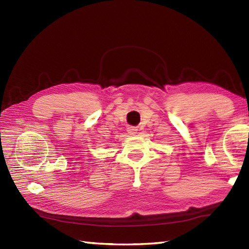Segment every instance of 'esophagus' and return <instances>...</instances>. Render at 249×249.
<instances>
[{
  "mask_svg": "<svg viewBox=\"0 0 249 249\" xmlns=\"http://www.w3.org/2000/svg\"><path fill=\"white\" fill-rule=\"evenodd\" d=\"M127 131H128V134H130V135L137 134V129H136L135 127H128V128H127Z\"/></svg>",
  "mask_w": 249,
  "mask_h": 249,
  "instance_id": "34e87169",
  "label": "esophagus"
}]
</instances>
